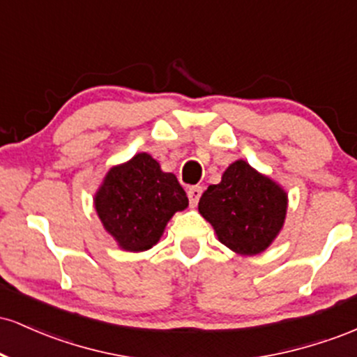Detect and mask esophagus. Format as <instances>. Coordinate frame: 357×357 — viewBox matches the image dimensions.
Listing matches in <instances>:
<instances>
[{
  "instance_id": "1",
  "label": "esophagus",
  "mask_w": 357,
  "mask_h": 357,
  "mask_svg": "<svg viewBox=\"0 0 357 357\" xmlns=\"http://www.w3.org/2000/svg\"><path fill=\"white\" fill-rule=\"evenodd\" d=\"M202 192H203V188L202 186H191L190 190H188V198H190V203L192 206H196L199 202V198H202Z\"/></svg>"
}]
</instances>
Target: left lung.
I'll use <instances>...</instances> for the list:
<instances>
[{"mask_svg": "<svg viewBox=\"0 0 357 357\" xmlns=\"http://www.w3.org/2000/svg\"><path fill=\"white\" fill-rule=\"evenodd\" d=\"M287 206L284 188L243 159L231 162L198 203L218 240L238 255H258L273 243L284 228Z\"/></svg>", "mask_w": 357, "mask_h": 357, "instance_id": "obj_1", "label": "left lung"}]
</instances>
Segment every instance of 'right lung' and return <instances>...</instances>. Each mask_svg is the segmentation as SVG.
Wrapping results in <instances>:
<instances>
[{"label":"right lung","instance_id":"1","mask_svg":"<svg viewBox=\"0 0 357 357\" xmlns=\"http://www.w3.org/2000/svg\"><path fill=\"white\" fill-rule=\"evenodd\" d=\"M105 231L126 252L153 248L188 196L173 173H165L151 154L137 153L112 166L93 196Z\"/></svg>","mask_w":357,"mask_h":357}]
</instances>
